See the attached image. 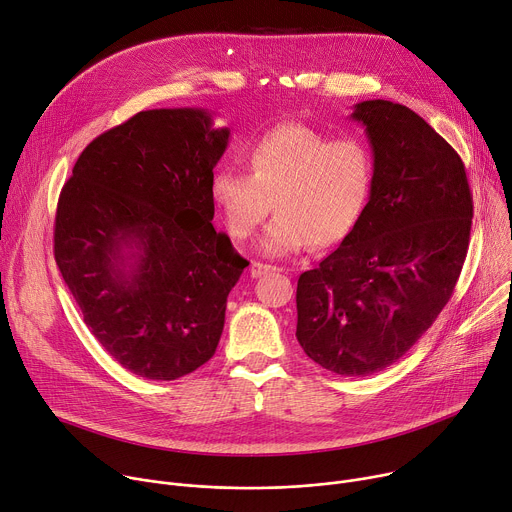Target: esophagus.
Masks as SVG:
<instances>
[{"label": "esophagus", "instance_id": "esophagus-1", "mask_svg": "<svg viewBox=\"0 0 512 512\" xmlns=\"http://www.w3.org/2000/svg\"><path fill=\"white\" fill-rule=\"evenodd\" d=\"M267 271H282V269L280 267H273V265H267V263H261V261H253V265H251V275L253 277H261Z\"/></svg>", "mask_w": 512, "mask_h": 512}]
</instances>
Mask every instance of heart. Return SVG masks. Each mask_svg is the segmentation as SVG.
Returning <instances> with one entry per match:
<instances>
[{
	"instance_id": "heart-1",
	"label": "heart",
	"mask_w": 512,
	"mask_h": 512,
	"mask_svg": "<svg viewBox=\"0 0 512 512\" xmlns=\"http://www.w3.org/2000/svg\"><path fill=\"white\" fill-rule=\"evenodd\" d=\"M249 171L218 169L210 196L228 232L245 241L275 208L259 249L288 257L308 245L341 243L359 222L374 188V157L355 136L306 124H280L247 149Z\"/></svg>"
}]
</instances>
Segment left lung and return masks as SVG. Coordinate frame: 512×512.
I'll return each mask as SVG.
<instances>
[{
	"label": "left lung",
	"mask_w": 512,
	"mask_h": 512,
	"mask_svg": "<svg viewBox=\"0 0 512 512\" xmlns=\"http://www.w3.org/2000/svg\"><path fill=\"white\" fill-rule=\"evenodd\" d=\"M374 188L343 243L298 280L296 337L339 376L398 361L449 302L468 255L474 202L455 149L402 104L355 106Z\"/></svg>",
	"instance_id": "obj_1"
}]
</instances>
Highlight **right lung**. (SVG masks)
Segmentation results:
<instances>
[{"mask_svg":"<svg viewBox=\"0 0 512 512\" xmlns=\"http://www.w3.org/2000/svg\"><path fill=\"white\" fill-rule=\"evenodd\" d=\"M228 134L198 108L138 112L83 149L61 190L63 280L91 335L145 380H177L214 355L249 265L212 226Z\"/></svg>","mask_w":512,"mask_h":512,"instance_id":"obj_1","label":"right lung"}]
</instances>
